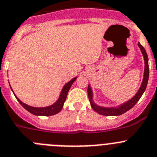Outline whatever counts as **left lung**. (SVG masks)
Segmentation results:
<instances>
[{
	"label": "left lung",
	"mask_w": 157,
	"mask_h": 157,
	"mask_svg": "<svg viewBox=\"0 0 157 157\" xmlns=\"http://www.w3.org/2000/svg\"><path fill=\"white\" fill-rule=\"evenodd\" d=\"M138 46L140 47V50H141L142 54L143 56V58H144V62H145V69H144V75H143V82H142V84L140 86V89H139L138 92L132 98L128 100V101L125 102V103L121 104V105L118 107H112V108H105V107H101L97 105L93 101V92H92L91 87L90 85H88L87 87V94H88V98L90 100V106L93 108L94 111H95L96 112H98V114L102 115H106V116H118V115H122L125 112H128V110L131 109L132 107H134V105H136L137 102L139 101V100L140 99V98L142 97L143 94L144 93L145 90L146 88V86H147L148 80H149V59H148V56L146 53V50L143 48V45L139 42Z\"/></svg>",
	"instance_id": "left-lung-1"
}]
</instances>
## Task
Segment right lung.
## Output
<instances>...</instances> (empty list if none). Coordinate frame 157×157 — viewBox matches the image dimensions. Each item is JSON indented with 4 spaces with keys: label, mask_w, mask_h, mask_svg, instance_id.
<instances>
[{
    "label": "right lung",
    "mask_w": 157,
    "mask_h": 157,
    "mask_svg": "<svg viewBox=\"0 0 157 157\" xmlns=\"http://www.w3.org/2000/svg\"><path fill=\"white\" fill-rule=\"evenodd\" d=\"M77 77H74V78L72 79L71 80L67 83L63 87L62 90H61V93L59 97L58 100L53 104V105H50V106L48 107H42V108H36V107H32L29 106V105H26V104L23 103L21 101L19 100L17 98L15 94H14V91L12 90V92L14 93V96H15L16 99L17 100V101L21 104V106L24 108H25L28 112H29L30 113H32V115H37V116H51V115H54L56 114L59 113L62 110L63 107V104L65 102L66 99H67V94H68L69 90L71 87L72 84L74 83V82L75 81ZM12 90V89H11Z\"/></svg>",
    "instance_id": "add662e5"
}]
</instances>
